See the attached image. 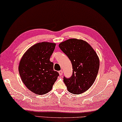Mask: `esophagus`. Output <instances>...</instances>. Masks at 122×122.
Masks as SVG:
<instances>
[{
    "instance_id": "obj_1",
    "label": "esophagus",
    "mask_w": 122,
    "mask_h": 122,
    "mask_svg": "<svg viewBox=\"0 0 122 122\" xmlns=\"http://www.w3.org/2000/svg\"><path fill=\"white\" fill-rule=\"evenodd\" d=\"M58 73H59V75H60L61 76V75H62V74H63V71H62V70L59 71V72H58Z\"/></svg>"
}]
</instances>
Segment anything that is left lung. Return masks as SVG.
Segmentation results:
<instances>
[{"label": "left lung", "instance_id": "1", "mask_svg": "<svg viewBox=\"0 0 122 122\" xmlns=\"http://www.w3.org/2000/svg\"><path fill=\"white\" fill-rule=\"evenodd\" d=\"M59 47L72 65L70 77L64 76V82L70 92L79 95L90 88L97 77L99 59L91 46L86 41L70 39L61 43Z\"/></svg>", "mask_w": 122, "mask_h": 122}]
</instances>
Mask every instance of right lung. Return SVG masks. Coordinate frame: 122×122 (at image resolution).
I'll return each mask as SVG.
<instances>
[{"mask_svg": "<svg viewBox=\"0 0 122 122\" xmlns=\"http://www.w3.org/2000/svg\"><path fill=\"white\" fill-rule=\"evenodd\" d=\"M54 43H38L27 50L20 59L18 71L22 82L30 90L39 95L51 90L59 73L50 61Z\"/></svg>", "mask_w": 122, "mask_h": 122, "instance_id": "right-lung-1", "label": "right lung"}]
</instances>
